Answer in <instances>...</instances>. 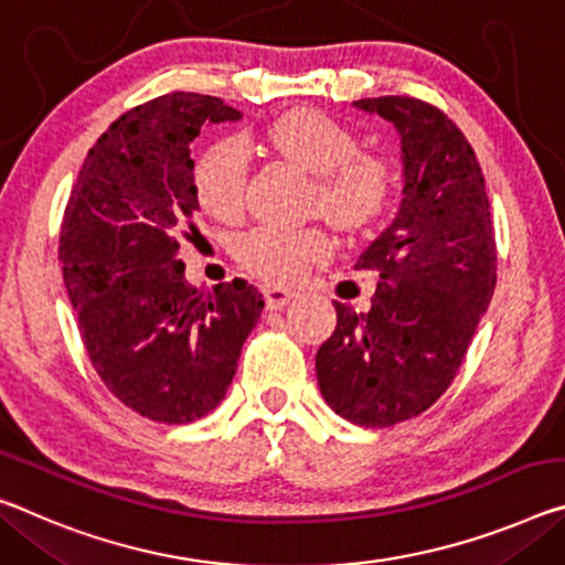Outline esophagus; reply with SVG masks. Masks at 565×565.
I'll list each match as a JSON object with an SVG mask.
<instances>
[{"instance_id": "obj_1", "label": "esophagus", "mask_w": 565, "mask_h": 565, "mask_svg": "<svg viewBox=\"0 0 565 565\" xmlns=\"http://www.w3.org/2000/svg\"><path fill=\"white\" fill-rule=\"evenodd\" d=\"M262 291H264V299H266V307L268 309H284L286 303L294 299V291L291 289H284V286L266 284Z\"/></svg>"}]
</instances>
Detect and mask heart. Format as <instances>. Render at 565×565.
Masks as SVG:
<instances>
[{
    "label": "heart",
    "mask_w": 565,
    "mask_h": 565,
    "mask_svg": "<svg viewBox=\"0 0 565 565\" xmlns=\"http://www.w3.org/2000/svg\"><path fill=\"white\" fill-rule=\"evenodd\" d=\"M266 146L315 175L311 209L342 228H356L384 209L392 191L390 168L360 153L344 125L319 110H294L274 120ZM246 153L238 140L211 142L193 166L199 203L216 218H236L246 203ZM329 254V238L317 228L258 226L238 238L236 258L246 271L268 281H291Z\"/></svg>",
    "instance_id": "b5f03b06"
}]
</instances>
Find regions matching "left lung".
I'll use <instances>...</instances> for the list:
<instances>
[{
  "label": "left lung",
  "mask_w": 565,
  "mask_h": 565,
  "mask_svg": "<svg viewBox=\"0 0 565 565\" xmlns=\"http://www.w3.org/2000/svg\"><path fill=\"white\" fill-rule=\"evenodd\" d=\"M395 125L402 201L356 268L380 274L370 311L334 301L317 352L321 397L362 427H392L450 387L495 291V234L476 150L445 113L415 97H364Z\"/></svg>",
  "instance_id": "left-lung-1"
}]
</instances>
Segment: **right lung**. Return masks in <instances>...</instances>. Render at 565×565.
Listing matches in <instances>:
<instances>
[{
  "instance_id": "right-lung-1",
  "label": "right lung",
  "mask_w": 565,
  "mask_h": 565,
  "mask_svg": "<svg viewBox=\"0 0 565 565\" xmlns=\"http://www.w3.org/2000/svg\"><path fill=\"white\" fill-rule=\"evenodd\" d=\"M241 118L195 93L132 107L87 153L62 221V276L89 362L125 407L163 425L226 397L264 309L244 279L195 289L175 258L178 231L201 211L191 142L203 125Z\"/></svg>"
}]
</instances>
